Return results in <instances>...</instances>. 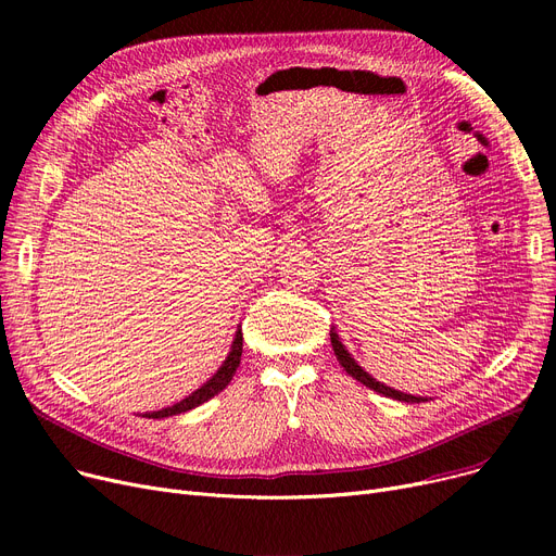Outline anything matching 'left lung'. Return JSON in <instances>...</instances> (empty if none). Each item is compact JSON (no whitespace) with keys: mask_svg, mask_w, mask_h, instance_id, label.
<instances>
[{"mask_svg":"<svg viewBox=\"0 0 556 556\" xmlns=\"http://www.w3.org/2000/svg\"><path fill=\"white\" fill-rule=\"evenodd\" d=\"M331 344H333L336 358H338V363L344 367V371H346L349 376H354L356 381H361V383L367 386L369 390H374V392H378V394H383V396H390V399H396V401H403V403H421V401H428V399H424V396L403 394V392H399V390L388 388L386 383H378L376 378H371V376L352 358V354L346 352L344 344L340 342V338H338V333H336V329H331Z\"/></svg>","mask_w":556,"mask_h":556,"instance_id":"left-lung-1","label":"left lung"}]
</instances>
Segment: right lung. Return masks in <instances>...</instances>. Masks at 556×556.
I'll list each match as a JSON object with an SVG mask.
<instances>
[{
    "label": "right lung",
    "mask_w": 556,
    "mask_h": 556,
    "mask_svg": "<svg viewBox=\"0 0 556 556\" xmlns=\"http://www.w3.org/2000/svg\"><path fill=\"white\" fill-rule=\"evenodd\" d=\"M241 354H243V333L239 329L237 336H233V342H231V349H229L225 363L218 367V371L210 378L207 383H204L200 390H195L193 394H189L187 399H182L180 403L162 407V410H157V413H146V417H149V419L173 417V415H180V413L191 410V407H198L204 401H210L212 396H216L218 392H223L229 386L233 374H237V367L241 365Z\"/></svg>",
    "instance_id": "obj_1"
}]
</instances>
